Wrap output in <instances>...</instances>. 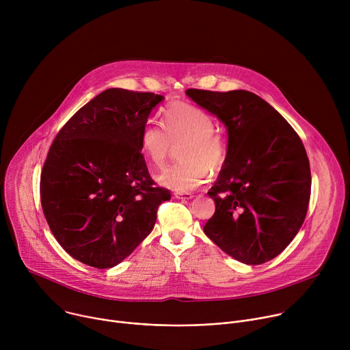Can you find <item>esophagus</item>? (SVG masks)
I'll return each mask as SVG.
<instances>
[{"mask_svg":"<svg viewBox=\"0 0 350 350\" xmlns=\"http://www.w3.org/2000/svg\"><path fill=\"white\" fill-rule=\"evenodd\" d=\"M174 196L178 199H184V201H189L193 195L191 192H174Z\"/></svg>","mask_w":350,"mask_h":350,"instance_id":"1","label":"esophagus"}]
</instances>
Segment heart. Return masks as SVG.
<instances>
[{
  "label": "heart",
  "mask_w": 350,
  "mask_h": 350,
  "mask_svg": "<svg viewBox=\"0 0 350 350\" xmlns=\"http://www.w3.org/2000/svg\"><path fill=\"white\" fill-rule=\"evenodd\" d=\"M163 127L146 120L141 127L138 142L144 157L155 167H162L173 146L180 145L183 162L163 169L157 180L174 191L188 192L208 181L211 167L220 169L227 158V144L215 130L213 118L202 108L188 103H176L166 108Z\"/></svg>",
  "instance_id": "obj_1"
}]
</instances>
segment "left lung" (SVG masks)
Returning <instances> with one entry per match:
<instances>
[{
  "mask_svg": "<svg viewBox=\"0 0 350 350\" xmlns=\"http://www.w3.org/2000/svg\"><path fill=\"white\" fill-rule=\"evenodd\" d=\"M185 94L228 131L224 167L208 191L216 211L205 234L242 263L274 259L308 213L312 174L302 139L254 92L188 88Z\"/></svg>",
  "mask_w": 350,
  "mask_h": 350,
  "instance_id": "obj_1",
  "label": "left lung"
}]
</instances>
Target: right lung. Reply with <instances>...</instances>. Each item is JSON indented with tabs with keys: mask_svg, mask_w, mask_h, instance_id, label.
Here are the masks:
<instances>
[{
	"mask_svg": "<svg viewBox=\"0 0 350 350\" xmlns=\"http://www.w3.org/2000/svg\"><path fill=\"white\" fill-rule=\"evenodd\" d=\"M163 99L109 88L80 108L53 141L40 178L45 220L76 260L109 269L152 231L170 191L158 187L139 149V131Z\"/></svg>",
	"mask_w": 350,
	"mask_h": 350,
	"instance_id": "1",
	"label": "right lung"
}]
</instances>
